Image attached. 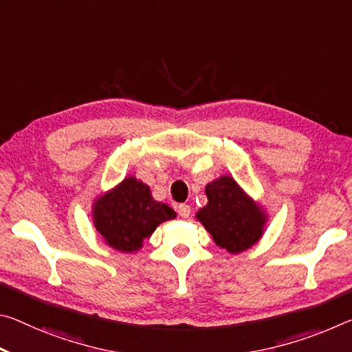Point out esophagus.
Masks as SVG:
<instances>
[{
    "mask_svg": "<svg viewBox=\"0 0 352 352\" xmlns=\"http://www.w3.org/2000/svg\"><path fill=\"white\" fill-rule=\"evenodd\" d=\"M178 214H180L182 217H189V214H191V206L186 204L178 205Z\"/></svg>",
    "mask_w": 352,
    "mask_h": 352,
    "instance_id": "esophagus-1",
    "label": "esophagus"
}]
</instances>
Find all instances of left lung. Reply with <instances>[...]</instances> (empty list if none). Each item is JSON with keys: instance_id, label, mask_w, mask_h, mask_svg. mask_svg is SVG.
I'll return each mask as SVG.
<instances>
[{"instance_id": "1", "label": "left lung", "mask_w": 352, "mask_h": 352, "mask_svg": "<svg viewBox=\"0 0 352 352\" xmlns=\"http://www.w3.org/2000/svg\"><path fill=\"white\" fill-rule=\"evenodd\" d=\"M208 204L196 217L214 243L230 254L252 248L263 235L266 214L230 175H222L205 186Z\"/></svg>"}]
</instances>
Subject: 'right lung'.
<instances>
[{
	"label": "right lung",
	"instance_id": "obj_1",
	"mask_svg": "<svg viewBox=\"0 0 352 352\" xmlns=\"http://www.w3.org/2000/svg\"><path fill=\"white\" fill-rule=\"evenodd\" d=\"M94 226L106 244L120 252H136L161 222L174 219L169 205L156 202L146 183L126 177L111 191L97 197Z\"/></svg>",
	"mask_w": 352,
	"mask_h": 352
}]
</instances>
